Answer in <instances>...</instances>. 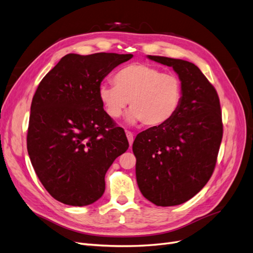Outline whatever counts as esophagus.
<instances>
[{
  "label": "esophagus",
  "instance_id": "34e87169",
  "mask_svg": "<svg viewBox=\"0 0 253 253\" xmlns=\"http://www.w3.org/2000/svg\"><path fill=\"white\" fill-rule=\"evenodd\" d=\"M126 137H127L129 147H132L133 141H134V135H133V133H131L129 131H126Z\"/></svg>",
  "mask_w": 253,
  "mask_h": 253
}]
</instances>
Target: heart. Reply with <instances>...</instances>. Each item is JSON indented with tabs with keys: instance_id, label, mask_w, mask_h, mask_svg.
<instances>
[{
	"instance_id": "1",
	"label": "heart",
	"mask_w": 253,
	"mask_h": 253,
	"mask_svg": "<svg viewBox=\"0 0 253 253\" xmlns=\"http://www.w3.org/2000/svg\"><path fill=\"white\" fill-rule=\"evenodd\" d=\"M113 84H101L98 88L104 111L113 119L124 114L129 101V122L142 121L147 126H159L169 122L181 105L180 78L155 66L128 64L114 74Z\"/></svg>"
}]
</instances>
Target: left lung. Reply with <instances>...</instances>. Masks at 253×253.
<instances>
[{"mask_svg": "<svg viewBox=\"0 0 253 253\" xmlns=\"http://www.w3.org/2000/svg\"><path fill=\"white\" fill-rule=\"evenodd\" d=\"M149 59L173 67L182 82L177 114L166 125L134 140L136 179L142 195L156 206L186 203L210 179L223 138L216 89L195 64L160 56Z\"/></svg>", "mask_w": 253, "mask_h": 253, "instance_id": "obj_1", "label": "left lung"}]
</instances>
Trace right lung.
Listing matches in <instances>:
<instances>
[{
    "label": "right lung",
    "instance_id": "right-lung-1",
    "mask_svg": "<svg viewBox=\"0 0 253 253\" xmlns=\"http://www.w3.org/2000/svg\"><path fill=\"white\" fill-rule=\"evenodd\" d=\"M131 53H68L42 79L30 106L27 151L43 187L70 206L102 196L104 176L128 148L98 96L102 80Z\"/></svg>",
    "mask_w": 253,
    "mask_h": 253
}]
</instances>
